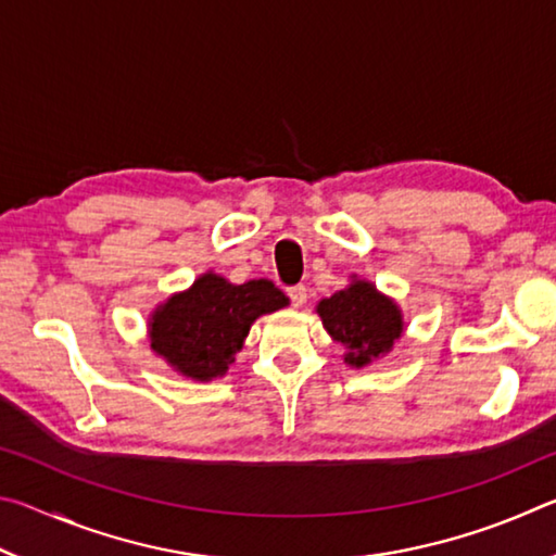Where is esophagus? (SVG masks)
<instances>
[{"label":"esophagus","mask_w":556,"mask_h":556,"mask_svg":"<svg viewBox=\"0 0 556 556\" xmlns=\"http://www.w3.org/2000/svg\"><path fill=\"white\" fill-rule=\"evenodd\" d=\"M287 296L291 301V306H304L306 304V287L304 285H294L287 289Z\"/></svg>","instance_id":"esophagus-1"}]
</instances>
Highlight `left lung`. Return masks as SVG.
<instances>
[{
	"mask_svg": "<svg viewBox=\"0 0 556 556\" xmlns=\"http://www.w3.org/2000/svg\"><path fill=\"white\" fill-rule=\"evenodd\" d=\"M318 316L338 343L348 348L345 363L363 368L388 353L402 333L400 308L375 291L368 281H355L318 304Z\"/></svg>",
	"mask_w": 556,
	"mask_h": 556,
	"instance_id": "1",
	"label": "left lung"
}]
</instances>
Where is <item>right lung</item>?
Here are the masks:
<instances>
[{
	"instance_id": "1",
	"label": "right lung",
	"mask_w": 556,
	"mask_h": 556,
	"mask_svg": "<svg viewBox=\"0 0 556 556\" xmlns=\"http://www.w3.org/2000/svg\"><path fill=\"white\" fill-rule=\"evenodd\" d=\"M287 304L289 299L267 279L230 285L218 275H203L154 314L152 348L188 378H218L228 372L252 321Z\"/></svg>"
}]
</instances>
